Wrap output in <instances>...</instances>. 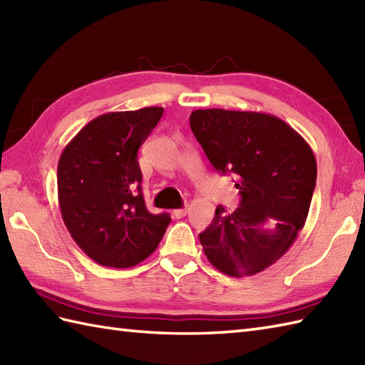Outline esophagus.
<instances>
[{
	"mask_svg": "<svg viewBox=\"0 0 365 365\" xmlns=\"http://www.w3.org/2000/svg\"><path fill=\"white\" fill-rule=\"evenodd\" d=\"M187 212H188V207H183V208H177V210L173 212V215H174V218L180 220L185 215H187Z\"/></svg>",
	"mask_w": 365,
	"mask_h": 365,
	"instance_id": "obj_1",
	"label": "esophagus"
}]
</instances>
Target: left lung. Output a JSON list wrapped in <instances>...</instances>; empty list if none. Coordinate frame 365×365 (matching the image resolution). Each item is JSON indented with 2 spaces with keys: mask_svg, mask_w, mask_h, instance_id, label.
Instances as JSON below:
<instances>
[{
  "mask_svg": "<svg viewBox=\"0 0 365 365\" xmlns=\"http://www.w3.org/2000/svg\"><path fill=\"white\" fill-rule=\"evenodd\" d=\"M190 127L213 168L235 175L242 196L199 234L208 262L230 277L257 274L290 250L304 227L317 180L311 145L273 114L196 110Z\"/></svg>",
  "mask_w": 365,
  "mask_h": 365,
  "instance_id": "8db88e82",
  "label": "left lung"
}]
</instances>
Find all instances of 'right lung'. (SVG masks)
<instances>
[{"label": "right lung", "mask_w": 365, "mask_h": 365, "mask_svg": "<svg viewBox=\"0 0 365 365\" xmlns=\"http://www.w3.org/2000/svg\"><path fill=\"white\" fill-rule=\"evenodd\" d=\"M163 108L106 113L68 143L58 163V200L67 230L98 265L130 268L157 250L170 216L145 208L138 149Z\"/></svg>", "instance_id": "obj_1"}]
</instances>
